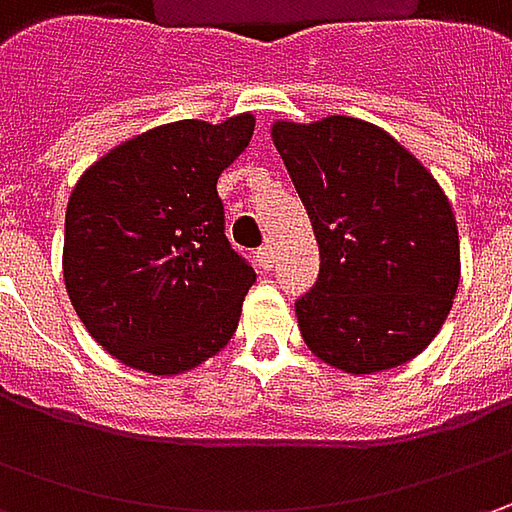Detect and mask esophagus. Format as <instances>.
<instances>
[{"label":"esophagus","mask_w":512,"mask_h":512,"mask_svg":"<svg viewBox=\"0 0 512 512\" xmlns=\"http://www.w3.org/2000/svg\"><path fill=\"white\" fill-rule=\"evenodd\" d=\"M256 259H259V265L265 267V270H270L273 262H276V247L270 245V242H265V245L256 250Z\"/></svg>","instance_id":"esophagus-1"}]
</instances>
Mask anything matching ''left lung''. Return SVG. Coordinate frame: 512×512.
<instances>
[{"instance_id":"obj_1","label":"left lung","mask_w":512,"mask_h":512,"mask_svg":"<svg viewBox=\"0 0 512 512\" xmlns=\"http://www.w3.org/2000/svg\"><path fill=\"white\" fill-rule=\"evenodd\" d=\"M273 142L319 242V276L296 299L305 344L344 373L419 356L459 287V230L436 179L382 128L330 116L276 122Z\"/></svg>"}]
</instances>
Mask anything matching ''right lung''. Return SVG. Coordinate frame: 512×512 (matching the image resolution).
<instances>
[{"instance_id":"1","label":"right lung","mask_w":512,"mask_h":512,"mask_svg":"<svg viewBox=\"0 0 512 512\" xmlns=\"http://www.w3.org/2000/svg\"><path fill=\"white\" fill-rule=\"evenodd\" d=\"M253 116L182 119L102 156L73 187L65 285L88 333L128 367L170 376L219 353L256 270L225 236L216 182Z\"/></svg>"}]
</instances>
